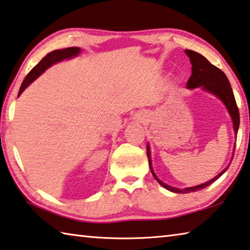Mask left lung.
Returning <instances> with one entry per match:
<instances>
[{
    "label": "left lung",
    "instance_id": "obj_1",
    "mask_svg": "<svg viewBox=\"0 0 250 250\" xmlns=\"http://www.w3.org/2000/svg\"><path fill=\"white\" fill-rule=\"evenodd\" d=\"M185 52L187 56L189 57V60L191 62V76H190L188 82H187V87L192 89V88H197L202 86V88L204 90H208L211 94L215 95V96L219 97L222 102H223L224 105L228 108V110L229 112L230 117H232L233 120V126H234V131L235 133H237L238 128H239V111H238V107L236 105V101L233 94V89L230 87V84L229 82V79L226 78L225 73L222 70H220L219 67H216L215 65L211 64L206 58H204L202 54L198 53L196 51H192V50H185ZM146 154H147V158H148V164H149V168H151L152 175L154 176V178L157 180V183L162 185L165 189L169 190L171 192H176V193H188V192H193V191H198V190H202L203 188L208 187V185H211L212 183H214L216 179H219L220 177L224 174V172L228 170L229 166L226 167L224 170H222L219 175L214 178L211 179L210 181H207L202 185H198L194 186V187H189V188H184V189H178L175 187H170V186L166 185L163 183L162 180L157 178V176L154 172L152 168V161H151V152H149V146L147 144L146 147Z\"/></svg>",
    "mask_w": 250,
    "mask_h": 250
}]
</instances>
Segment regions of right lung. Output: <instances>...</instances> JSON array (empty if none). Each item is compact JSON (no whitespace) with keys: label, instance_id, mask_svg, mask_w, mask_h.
<instances>
[{"label":"right lung","instance_id":"obj_1","mask_svg":"<svg viewBox=\"0 0 250 250\" xmlns=\"http://www.w3.org/2000/svg\"><path fill=\"white\" fill-rule=\"evenodd\" d=\"M80 52H81L80 48L71 47V48H65L62 50H54V51L48 53L47 56L42 58V60L40 61L38 64L29 72L28 74H27L25 80L22 81L21 86L20 88V92H18V96H20V95L24 92L27 86L33 83V82L37 79L40 74H42L43 72L48 69V67L54 64V63L64 60V59H70V58L76 57Z\"/></svg>","mask_w":250,"mask_h":250}]
</instances>
